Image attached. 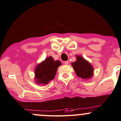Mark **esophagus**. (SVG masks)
I'll return each instance as SVG.
<instances>
[{
  "mask_svg": "<svg viewBox=\"0 0 121 121\" xmlns=\"http://www.w3.org/2000/svg\"><path fill=\"white\" fill-rule=\"evenodd\" d=\"M64 64H65V65H69V61H65V62H64Z\"/></svg>",
  "mask_w": 121,
  "mask_h": 121,
  "instance_id": "esophagus-1",
  "label": "esophagus"
}]
</instances>
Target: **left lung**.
Returning a JSON list of instances; mask_svg holds the SVG:
<instances>
[{"mask_svg": "<svg viewBox=\"0 0 121 121\" xmlns=\"http://www.w3.org/2000/svg\"><path fill=\"white\" fill-rule=\"evenodd\" d=\"M75 56L77 60L72 62V65L77 76L84 79L91 78L94 74V68L91 64L83 57L77 55Z\"/></svg>", "mask_w": 121, "mask_h": 121, "instance_id": "obj_1", "label": "left lung"}]
</instances>
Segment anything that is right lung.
Here are the masks:
<instances>
[{
	"instance_id": "add662e5",
	"label": "right lung",
	"mask_w": 121,
	"mask_h": 121,
	"mask_svg": "<svg viewBox=\"0 0 121 121\" xmlns=\"http://www.w3.org/2000/svg\"><path fill=\"white\" fill-rule=\"evenodd\" d=\"M61 65L60 61H55L52 56L47 57L35 69V80L38 84H48L54 79L58 68Z\"/></svg>"
}]
</instances>
